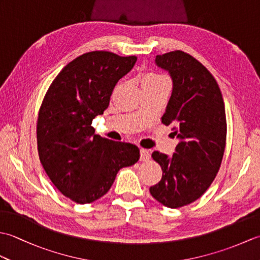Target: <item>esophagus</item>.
I'll list each match as a JSON object with an SVG mask.
<instances>
[{
  "instance_id": "esophagus-1",
  "label": "esophagus",
  "mask_w": 260,
  "mask_h": 260,
  "mask_svg": "<svg viewBox=\"0 0 260 260\" xmlns=\"http://www.w3.org/2000/svg\"><path fill=\"white\" fill-rule=\"evenodd\" d=\"M140 159L141 161H148V159L151 158V153L150 151L147 150H144V148H142V150L140 151Z\"/></svg>"
}]
</instances>
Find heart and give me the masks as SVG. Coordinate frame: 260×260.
<instances>
[{"label": "heart", "mask_w": 260, "mask_h": 260, "mask_svg": "<svg viewBox=\"0 0 260 260\" xmlns=\"http://www.w3.org/2000/svg\"><path fill=\"white\" fill-rule=\"evenodd\" d=\"M155 78H161V77L156 76V75H148V76L145 77L144 79H155Z\"/></svg>", "instance_id": "heart-1"}]
</instances>
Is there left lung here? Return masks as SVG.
Wrapping results in <instances>:
<instances>
[{"label":"left lung","instance_id":"8db88e82","mask_svg":"<svg viewBox=\"0 0 260 260\" xmlns=\"http://www.w3.org/2000/svg\"><path fill=\"white\" fill-rule=\"evenodd\" d=\"M155 63L173 81L162 123L173 126L180 142L171 157L153 152L163 174L150 192L163 206L176 209L200 198L218 173L227 137L224 103L213 76L189 53L158 54Z\"/></svg>","mask_w":260,"mask_h":260}]
</instances>
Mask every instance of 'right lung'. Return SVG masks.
Here are the masks:
<instances>
[{
  "label": "right lung",
  "instance_id": "right-lung-1",
  "mask_svg": "<svg viewBox=\"0 0 260 260\" xmlns=\"http://www.w3.org/2000/svg\"><path fill=\"white\" fill-rule=\"evenodd\" d=\"M136 60L109 51L81 54L60 71L43 98L37 123L39 157L57 189L77 203L106 194L118 171L139 161L136 145L104 139L91 126Z\"/></svg>",
  "mask_w": 260,
  "mask_h": 260
}]
</instances>
